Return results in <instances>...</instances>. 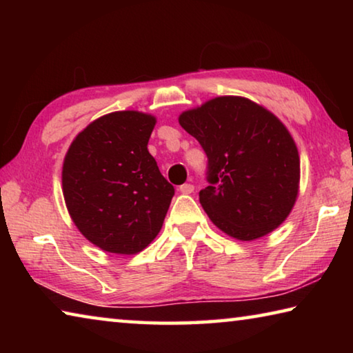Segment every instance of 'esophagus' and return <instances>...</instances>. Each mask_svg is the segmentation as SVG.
Returning <instances> with one entry per match:
<instances>
[{
    "label": "esophagus",
    "instance_id": "esophagus-1",
    "mask_svg": "<svg viewBox=\"0 0 353 353\" xmlns=\"http://www.w3.org/2000/svg\"><path fill=\"white\" fill-rule=\"evenodd\" d=\"M179 191H181L182 194H190V193H193V191H194V187L191 183H183V185H181V187H179Z\"/></svg>",
    "mask_w": 353,
    "mask_h": 353
}]
</instances>
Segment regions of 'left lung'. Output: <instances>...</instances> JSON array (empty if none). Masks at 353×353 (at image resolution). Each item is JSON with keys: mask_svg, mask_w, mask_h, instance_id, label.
<instances>
[{"mask_svg": "<svg viewBox=\"0 0 353 353\" xmlns=\"http://www.w3.org/2000/svg\"><path fill=\"white\" fill-rule=\"evenodd\" d=\"M181 126L208 159L199 202L232 238L252 241L288 218L301 179L294 140L280 119L254 101L218 97L182 112Z\"/></svg>", "mask_w": 353, "mask_h": 353, "instance_id": "left-lung-1", "label": "left lung"}]
</instances>
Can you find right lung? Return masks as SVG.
I'll return each instance as SVG.
<instances>
[{"mask_svg":"<svg viewBox=\"0 0 353 353\" xmlns=\"http://www.w3.org/2000/svg\"><path fill=\"white\" fill-rule=\"evenodd\" d=\"M155 117L112 112L77 134L65 155V204L81 234L110 254L145 249L163 225L174 187L148 151Z\"/></svg>","mask_w":353,"mask_h":353,"instance_id":"1","label":"right lung"}]
</instances>
